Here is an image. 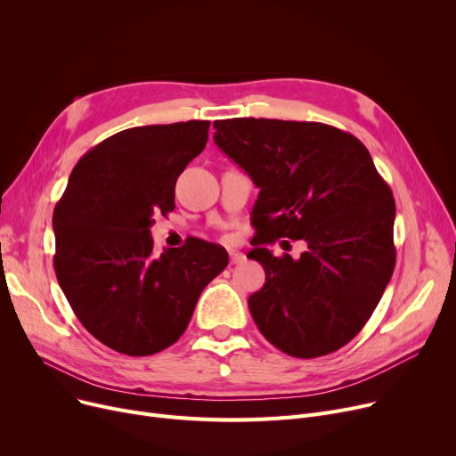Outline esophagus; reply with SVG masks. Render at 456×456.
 Returning a JSON list of instances; mask_svg holds the SVG:
<instances>
[{
    "label": "esophagus",
    "mask_w": 456,
    "mask_h": 456,
    "mask_svg": "<svg viewBox=\"0 0 456 456\" xmlns=\"http://www.w3.org/2000/svg\"><path fill=\"white\" fill-rule=\"evenodd\" d=\"M229 258H231V265H242V262L246 260V255L240 251H231Z\"/></svg>",
    "instance_id": "1"
}]
</instances>
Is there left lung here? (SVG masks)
<instances>
[{
  "label": "left lung",
  "instance_id": "obj_1",
  "mask_svg": "<svg viewBox=\"0 0 456 456\" xmlns=\"http://www.w3.org/2000/svg\"><path fill=\"white\" fill-rule=\"evenodd\" d=\"M214 142L260 188L251 224L266 282L249 299L265 338L297 358L329 354L362 330L395 266L392 190L364 143L320 122L232 118ZM305 240L294 261L264 246ZM289 242V240H284Z\"/></svg>",
  "mask_w": 456,
  "mask_h": 456
}]
</instances>
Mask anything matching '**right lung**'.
<instances>
[{
  "mask_svg": "<svg viewBox=\"0 0 456 456\" xmlns=\"http://www.w3.org/2000/svg\"><path fill=\"white\" fill-rule=\"evenodd\" d=\"M210 122L119 131L86 151L55 205L53 268L83 327L107 347L148 356L175 344L205 286L229 265L191 240L157 255L153 216L175 208V183L207 146Z\"/></svg>",
  "mask_w": 456,
  "mask_h": 456,
  "instance_id": "add662e5",
  "label": "right lung"
}]
</instances>
